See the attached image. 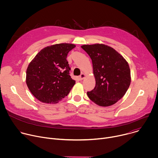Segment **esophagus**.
Wrapping results in <instances>:
<instances>
[{
	"label": "esophagus",
	"instance_id": "obj_1",
	"mask_svg": "<svg viewBox=\"0 0 158 158\" xmlns=\"http://www.w3.org/2000/svg\"><path fill=\"white\" fill-rule=\"evenodd\" d=\"M85 75L84 74L82 73V74L80 75V76H79V79H80V80H83V79L85 78Z\"/></svg>",
	"mask_w": 158,
	"mask_h": 158
}]
</instances>
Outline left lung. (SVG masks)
Masks as SVG:
<instances>
[{"label": "left lung", "mask_w": 158, "mask_h": 158, "mask_svg": "<svg viewBox=\"0 0 158 158\" xmlns=\"http://www.w3.org/2000/svg\"><path fill=\"white\" fill-rule=\"evenodd\" d=\"M81 48L91 57L96 85L87 93L98 106H110L126 94L131 84V71L126 59L115 49L106 45H83Z\"/></svg>", "instance_id": "obj_1"}]
</instances>
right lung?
<instances>
[{
	"label": "right lung",
	"mask_w": 158,
	"mask_h": 158,
	"mask_svg": "<svg viewBox=\"0 0 158 158\" xmlns=\"http://www.w3.org/2000/svg\"><path fill=\"white\" fill-rule=\"evenodd\" d=\"M76 47L61 43L42 49L29 63L26 84L33 96L40 102L55 104L68 95L76 83L69 75L66 58Z\"/></svg>",
	"instance_id": "right-lung-1"
}]
</instances>
